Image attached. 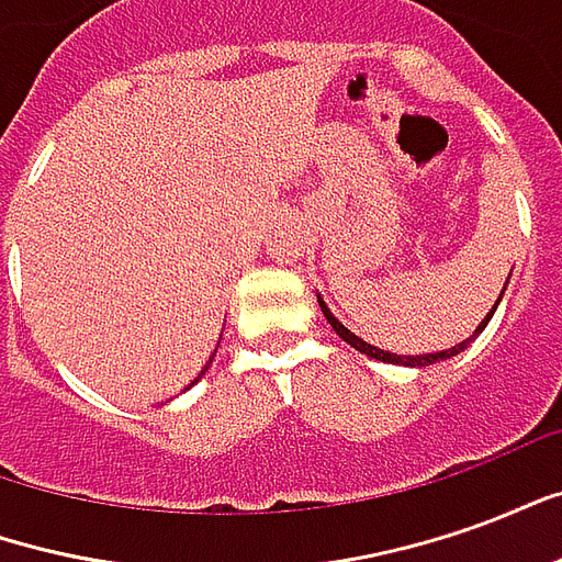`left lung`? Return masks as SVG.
Returning a JSON list of instances; mask_svg holds the SVG:
<instances>
[{"label": "left lung", "instance_id": "obj_1", "mask_svg": "<svg viewBox=\"0 0 562 562\" xmlns=\"http://www.w3.org/2000/svg\"><path fill=\"white\" fill-rule=\"evenodd\" d=\"M503 292H506V289H503ZM499 297H503V294H499ZM318 304H322V301H318ZM496 304H499V301H496ZM494 310H496V306H494ZM494 310H491V316H494ZM322 313H325V318H328V322H330V328L337 330V334H340L342 340L349 342L352 349L370 355V358H376V361H389V364H409V367L436 364V361H446V358H451V355L463 352V349H467V342H472V337H479V334H482V330L487 328V322H491V316L484 318L482 325L475 328V334H472L470 340L460 342V346H454V349H446V352H434V355H394V352H382V349H376V346H370V342H364V340H361V337H355V334L349 328H342L340 322L330 316V310L325 304H322Z\"/></svg>", "mask_w": 562, "mask_h": 562}]
</instances>
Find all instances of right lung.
<instances>
[{"label": "right lung", "instance_id": "right-lung-1", "mask_svg": "<svg viewBox=\"0 0 562 562\" xmlns=\"http://www.w3.org/2000/svg\"><path fill=\"white\" fill-rule=\"evenodd\" d=\"M195 382H198V379H195Z\"/></svg>", "mask_w": 562, "mask_h": 562}]
</instances>
